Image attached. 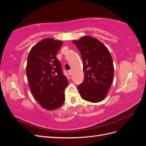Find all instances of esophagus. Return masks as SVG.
<instances>
[{
    "mask_svg": "<svg viewBox=\"0 0 146 146\" xmlns=\"http://www.w3.org/2000/svg\"><path fill=\"white\" fill-rule=\"evenodd\" d=\"M68 74H69V76H72V70H68Z\"/></svg>",
    "mask_w": 146,
    "mask_h": 146,
    "instance_id": "obj_1",
    "label": "esophagus"
}]
</instances>
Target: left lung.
Returning <instances> with one entry per match:
<instances>
[{"mask_svg":"<svg viewBox=\"0 0 146 146\" xmlns=\"http://www.w3.org/2000/svg\"><path fill=\"white\" fill-rule=\"evenodd\" d=\"M72 42L80 51L83 63L84 80L78 86L82 98L99 102L107 96L113 83L114 67L108 48L98 39L89 36Z\"/></svg>","mask_w":146,"mask_h":146,"instance_id":"left-lung-1","label":"left lung"}]
</instances>
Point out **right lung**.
I'll return each instance as SVG.
<instances>
[{"mask_svg": "<svg viewBox=\"0 0 146 146\" xmlns=\"http://www.w3.org/2000/svg\"><path fill=\"white\" fill-rule=\"evenodd\" d=\"M63 42L47 38L39 42L31 49L26 74L31 92L42 107L54 110L65 101L64 91L68 80L56 54Z\"/></svg>", "mask_w": 146, "mask_h": 146, "instance_id": "add662e5", "label": "right lung"}]
</instances>
